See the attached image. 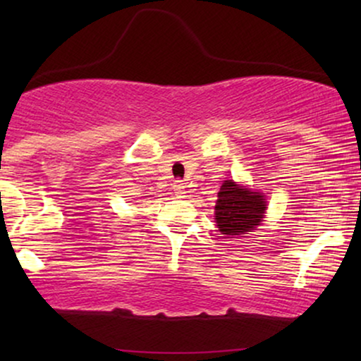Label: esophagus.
<instances>
[{
  "mask_svg": "<svg viewBox=\"0 0 361 361\" xmlns=\"http://www.w3.org/2000/svg\"><path fill=\"white\" fill-rule=\"evenodd\" d=\"M172 189H174V194L177 195V197H182L185 194V185L182 184V180H176L174 182V185H172Z\"/></svg>",
  "mask_w": 361,
  "mask_h": 361,
  "instance_id": "obj_1",
  "label": "esophagus"
}]
</instances>
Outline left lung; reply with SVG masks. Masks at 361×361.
<instances>
[{"mask_svg": "<svg viewBox=\"0 0 361 361\" xmlns=\"http://www.w3.org/2000/svg\"><path fill=\"white\" fill-rule=\"evenodd\" d=\"M266 199L263 194L225 180L215 205V221L220 233L235 238L255 230L264 219Z\"/></svg>", "mask_w": 361, "mask_h": 361, "instance_id": "left-lung-1", "label": "left lung"}]
</instances>
